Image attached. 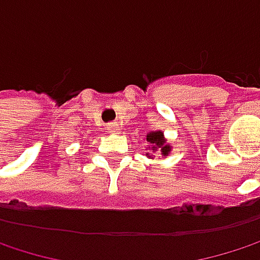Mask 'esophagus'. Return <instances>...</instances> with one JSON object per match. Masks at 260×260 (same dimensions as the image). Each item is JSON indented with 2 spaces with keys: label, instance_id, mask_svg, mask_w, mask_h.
<instances>
[{
  "label": "esophagus",
  "instance_id": "34e87169",
  "mask_svg": "<svg viewBox=\"0 0 260 260\" xmlns=\"http://www.w3.org/2000/svg\"><path fill=\"white\" fill-rule=\"evenodd\" d=\"M119 129H120V126L116 122H111L107 125V132H110V134H116V132H119Z\"/></svg>",
  "mask_w": 260,
  "mask_h": 260
}]
</instances>
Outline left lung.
Here are the masks:
<instances>
[{
    "mask_svg": "<svg viewBox=\"0 0 260 260\" xmlns=\"http://www.w3.org/2000/svg\"><path fill=\"white\" fill-rule=\"evenodd\" d=\"M147 141H149L150 144H153L152 150L159 149V152H161L162 156L169 155L170 146H166V140H164V137H162V132H150V134L147 135Z\"/></svg>",
    "mask_w": 260,
    "mask_h": 260,
    "instance_id": "1",
    "label": "left lung"
}]
</instances>
